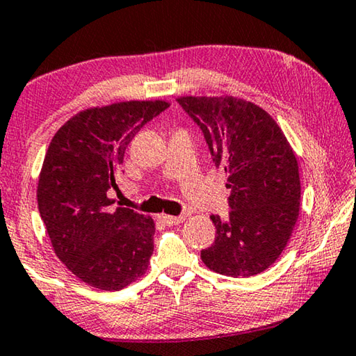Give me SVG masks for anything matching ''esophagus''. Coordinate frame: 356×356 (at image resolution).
Here are the masks:
<instances>
[{"mask_svg":"<svg viewBox=\"0 0 356 356\" xmlns=\"http://www.w3.org/2000/svg\"><path fill=\"white\" fill-rule=\"evenodd\" d=\"M160 218H161L163 223L168 225V227H172V225H179L185 220L184 216H177V217L176 216H161Z\"/></svg>","mask_w":356,"mask_h":356,"instance_id":"esophagus-1","label":"esophagus"}]
</instances>
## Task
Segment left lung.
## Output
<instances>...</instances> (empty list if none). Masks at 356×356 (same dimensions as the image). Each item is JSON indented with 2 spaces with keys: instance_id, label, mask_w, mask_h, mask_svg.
<instances>
[{
  "instance_id": "1",
  "label": "left lung",
  "mask_w": 356,
  "mask_h": 356,
  "mask_svg": "<svg viewBox=\"0 0 356 356\" xmlns=\"http://www.w3.org/2000/svg\"><path fill=\"white\" fill-rule=\"evenodd\" d=\"M177 103L201 128L231 190L228 220L211 216L217 234L201 259L228 277L263 273L280 257L300 216L295 152L274 118L250 101L180 97Z\"/></svg>"
}]
</instances>
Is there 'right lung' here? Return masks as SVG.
<instances>
[{
  "mask_svg": "<svg viewBox=\"0 0 356 356\" xmlns=\"http://www.w3.org/2000/svg\"><path fill=\"white\" fill-rule=\"evenodd\" d=\"M166 101H123L90 107L50 140L38 182V207L60 261L95 289L122 290L149 268L152 217L109 207L128 144Z\"/></svg>",
  "mask_w": 356,
  "mask_h": 356,
  "instance_id": "right-lung-1",
  "label": "right lung"
}]
</instances>
